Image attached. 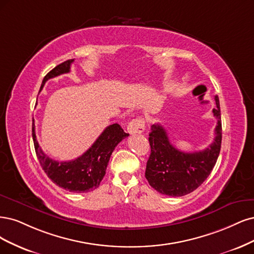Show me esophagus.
<instances>
[{"label": "esophagus", "instance_id": "esophagus-1", "mask_svg": "<svg viewBox=\"0 0 254 254\" xmlns=\"http://www.w3.org/2000/svg\"><path fill=\"white\" fill-rule=\"evenodd\" d=\"M144 127H145L144 120L139 117V118L133 119L127 125V132L129 134H140L144 130Z\"/></svg>", "mask_w": 254, "mask_h": 254}]
</instances>
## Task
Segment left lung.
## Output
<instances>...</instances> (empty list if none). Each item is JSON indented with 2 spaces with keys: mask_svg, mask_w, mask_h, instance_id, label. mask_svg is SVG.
<instances>
[{
  "mask_svg": "<svg viewBox=\"0 0 254 254\" xmlns=\"http://www.w3.org/2000/svg\"><path fill=\"white\" fill-rule=\"evenodd\" d=\"M215 103L213 115L217 119V126L214 141L203 151H179L171 144L166 129L160 124L151 127V154L146 162L145 178L153 189L178 197L193 192L206 181L215 166L222 145V120L217 96Z\"/></svg>",
  "mask_w": 254,
  "mask_h": 254,
  "instance_id": "1",
  "label": "left lung"
}]
</instances>
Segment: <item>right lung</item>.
<instances>
[{
	"mask_svg": "<svg viewBox=\"0 0 254 254\" xmlns=\"http://www.w3.org/2000/svg\"><path fill=\"white\" fill-rule=\"evenodd\" d=\"M73 59L65 61L52 69L44 77L40 91L48 79L69 72ZM118 124L106 127L98 137L94 144L80 157L70 161H56L47 156L41 150L35 133V125H32V139L40 165L51 181L62 189L73 193H85L99 187L113 151L117 144L127 137Z\"/></svg>",
	"mask_w": 254,
	"mask_h": 254,
	"instance_id": "1",
	"label": "right lung"
}]
</instances>
